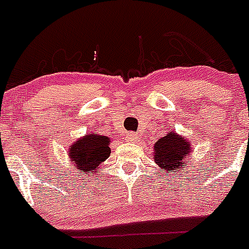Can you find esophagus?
I'll return each mask as SVG.
<instances>
[{"label": "esophagus", "mask_w": 249, "mask_h": 249, "mask_svg": "<svg viewBox=\"0 0 249 249\" xmlns=\"http://www.w3.org/2000/svg\"><path fill=\"white\" fill-rule=\"evenodd\" d=\"M126 140L128 142H135V141H137V135L134 134V132H128L126 136Z\"/></svg>", "instance_id": "34e87169"}]
</instances>
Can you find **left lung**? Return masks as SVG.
Segmentation results:
<instances>
[{
  "mask_svg": "<svg viewBox=\"0 0 249 249\" xmlns=\"http://www.w3.org/2000/svg\"><path fill=\"white\" fill-rule=\"evenodd\" d=\"M190 153V142L175 131H168L166 136L160 137L154 144L153 159L160 167V170L176 172L186 167L185 159L189 158Z\"/></svg>",
  "mask_w": 249,
  "mask_h": 249,
  "instance_id": "8db88e82",
  "label": "left lung"
}]
</instances>
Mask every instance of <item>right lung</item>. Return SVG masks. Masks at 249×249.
Wrapping results in <instances>:
<instances>
[{"instance_id": "1", "label": "right lung", "mask_w": 249, "mask_h": 249, "mask_svg": "<svg viewBox=\"0 0 249 249\" xmlns=\"http://www.w3.org/2000/svg\"><path fill=\"white\" fill-rule=\"evenodd\" d=\"M109 142V137L97 135L96 132L85 135L69 146L68 154L71 164L77 167L79 174L96 172L99 164L110 156Z\"/></svg>"}]
</instances>
